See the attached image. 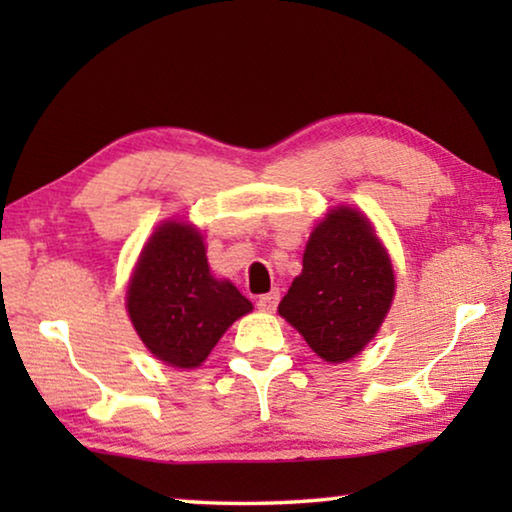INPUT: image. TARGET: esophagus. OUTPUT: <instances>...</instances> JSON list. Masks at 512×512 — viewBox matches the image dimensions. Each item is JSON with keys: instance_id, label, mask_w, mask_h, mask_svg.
I'll return each mask as SVG.
<instances>
[{"instance_id": "obj_1", "label": "esophagus", "mask_w": 512, "mask_h": 512, "mask_svg": "<svg viewBox=\"0 0 512 512\" xmlns=\"http://www.w3.org/2000/svg\"><path fill=\"white\" fill-rule=\"evenodd\" d=\"M277 302H280V291H268L257 298V307L262 311H275Z\"/></svg>"}]
</instances>
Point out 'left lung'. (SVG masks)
<instances>
[{"label":"left lung","instance_id":"1","mask_svg":"<svg viewBox=\"0 0 512 512\" xmlns=\"http://www.w3.org/2000/svg\"><path fill=\"white\" fill-rule=\"evenodd\" d=\"M393 293L391 259L370 221L352 207H339L311 232L302 273L277 311L320 359L341 363L377 334Z\"/></svg>","mask_w":512,"mask_h":512}]
</instances>
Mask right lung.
<instances>
[{"label":"right lung","mask_w":512,"mask_h":512,"mask_svg":"<svg viewBox=\"0 0 512 512\" xmlns=\"http://www.w3.org/2000/svg\"><path fill=\"white\" fill-rule=\"evenodd\" d=\"M253 309L237 287L210 275L201 235L185 223L153 232L128 287V314L155 357L196 368L237 318Z\"/></svg>","instance_id":"add662e5"}]
</instances>
